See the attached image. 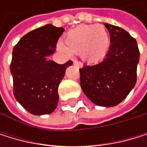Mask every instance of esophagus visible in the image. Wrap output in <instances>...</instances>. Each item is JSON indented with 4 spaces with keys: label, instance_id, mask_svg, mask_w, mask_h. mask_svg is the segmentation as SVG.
I'll use <instances>...</instances> for the list:
<instances>
[{
    "label": "esophagus",
    "instance_id": "obj_1",
    "mask_svg": "<svg viewBox=\"0 0 147 147\" xmlns=\"http://www.w3.org/2000/svg\"><path fill=\"white\" fill-rule=\"evenodd\" d=\"M74 64H75L76 66H78V68L83 67V63H81V61H74Z\"/></svg>",
    "mask_w": 147,
    "mask_h": 147
}]
</instances>
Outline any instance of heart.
I'll return each instance as SVG.
<instances>
[{
  "mask_svg": "<svg viewBox=\"0 0 147 147\" xmlns=\"http://www.w3.org/2000/svg\"><path fill=\"white\" fill-rule=\"evenodd\" d=\"M111 44L109 31L102 25L82 24L69 31L59 44V49L66 55L79 52L80 57L89 63L102 61Z\"/></svg>",
  "mask_w": 147,
  "mask_h": 147,
  "instance_id": "b5f03b06",
  "label": "heart"
}]
</instances>
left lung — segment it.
<instances>
[{"mask_svg": "<svg viewBox=\"0 0 147 147\" xmlns=\"http://www.w3.org/2000/svg\"><path fill=\"white\" fill-rule=\"evenodd\" d=\"M111 45L106 58L79 69L80 86L96 105L114 107L122 102L135 86L139 50L136 39L125 30L105 24Z\"/></svg>", "mask_w": 147, "mask_h": 147, "instance_id": "obj_1", "label": "left lung"}]
</instances>
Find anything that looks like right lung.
<instances>
[{"mask_svg": "<svg viewBox=\"0 0 147 147\" xmlns=\"http://www.w3.org/2000/svg\"><path fill=\"white\" fill-rule=\"evenodd\" d=\"M64 29L46 24L25 34L14 47L10 72L13 93L24 109L35 115L55 111L59 100L58 86L72 61L58 64L47 60Z\"/></svg>", "mask_w": 147, "mask_h": 147, "instance_id": "add662e5", "label": "right lung"}]
</instances>
